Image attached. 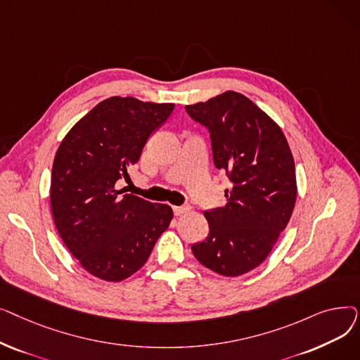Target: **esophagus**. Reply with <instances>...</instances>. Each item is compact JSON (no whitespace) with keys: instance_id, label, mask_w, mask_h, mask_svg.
Wrapping results in <instances>:
<instances>
[{"instance_id":"34e87169","label":"esophagus","mask_w":360,"mask_h":360,"mask_svg":"<svg viewBox=\"0 0 360 360\" xmlns=\"http://www.w3.org/2000/svg\"><path fill=\"white\" fill-rule=\"evenodd\" d=\"M172 209H174L175 216H182V214L190 212V207H188V205H174Z\"/></svg>"}]
</instances>
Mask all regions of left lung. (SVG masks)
Here are the masks:
<instances>
[{"label":"left lung","mask_w":360,"mask_h":360,"mask_svg":"<svg viewBox=\"0 0 360 360\" xmlns=\"http://www.w3.org/2000/svg\"><path fill=\"white\" fill-rule=\"evenodd\" d=\"M185 110L210 132L214 166L231 182L224 205L204 212L210 232L193 245V254L221 276L245 274L267 258L292 216V151L280 127L240 93L226 91Z\"/></svg>","instance_id":"1"}]
</instances>
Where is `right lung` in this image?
<instances>
[{"mask_svg":"<svg viewBox=\"0 0 360 360\" xmlns=\"http://www.w3.org/2000/svg\"><path fill=\"white\" fill-rule=\"evenodd\" d=\"M174 103L109 98L75 124L55 155L53 221L68 251L90 274L121 281L140 270L174 212L125 194L118 185Z\"/></svg>","mask_w":360,"mask_h":360,"instance_id":"obj_1","label":"right lung"}]
</instances>
